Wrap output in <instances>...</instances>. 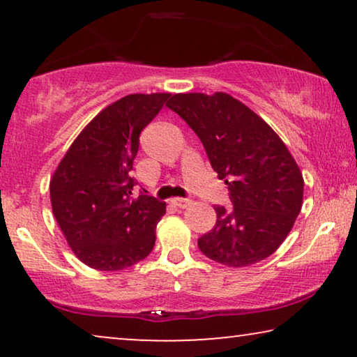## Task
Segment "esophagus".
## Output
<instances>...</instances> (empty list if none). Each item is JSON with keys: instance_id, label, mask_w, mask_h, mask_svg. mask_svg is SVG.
Returning <instances> with one entry per match:
<instances>
[{"instance_id": "esophagus-1", "label": "esophagus", "mask_w": 357, "mask_h": 357, "mask_svg": "<svg viewBox=\"0 0 357 357\" xmlns=\"http://www.w3.org/2000/svg\"><path fill=\"white\" fill-rule=\"evenodd\" d=\"M190 203H192V199H187V198H174V199H172L174 206H177V208H180V209L187 208Z\"/></svg>"}]
</instances>
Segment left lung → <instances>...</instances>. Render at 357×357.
<instances>
[{"label": "left lung", "instance_id": "8db88e82", "mask_svg": "<svg viewBox=\"0 0 357 357\" xmlns=\"http://www.w3.org/2000/svg\"><path fill=\"white\" fill-rule=\"evenodd\" d=\"M167 107L187 121L202 141L232 208L214 206L216 224L198 238L211 260L250 266L284 242L299 216L304 178L275 130L226 92L174 94Z\"/></svg>", "mask_w": 357, "mask_h": 357}]
</instances>
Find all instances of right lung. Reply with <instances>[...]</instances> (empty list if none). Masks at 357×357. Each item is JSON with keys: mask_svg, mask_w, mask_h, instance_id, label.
<instances>
[{"mask_svg": "<svg viewBox=\"0 0 357 357\" xmlns=\"http://www.w3.org/2000/svg\"><path fill=\"white\" fill-rule=\"evenodd\" d=\"M169 92L130 94L107 105L73 141L50 178L52 211L68 245L84 265L125 270L154 248L165 203L131 198L130 177L139 135Z\"/></svg>", "mask_w": 357, "mask_h": 357, "instance_id": "right-lung-1", "label": "right lung"}]
</instances>
